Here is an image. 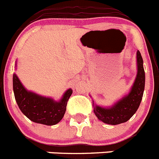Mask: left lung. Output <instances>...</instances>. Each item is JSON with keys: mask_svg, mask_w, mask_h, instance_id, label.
<instances>
[{"mask_svg": "<svg viewBox=\"0 0 159 159\" xmlns=\"http://www.w3.org/2000/svg\"><path fill=\"white\" fill-rule=\"evenodd\" d=\"M136 77L128 93L108 107L97 105L93 100V111L99 120L104 124L116 125L127 122L136 112L142 101L145 87L143 61L139 51L136 53Z\"/></svg>", "mask_w": 159, "mask_h": 159, "instance_id": "1", "label": "left lung"}]
</instances>
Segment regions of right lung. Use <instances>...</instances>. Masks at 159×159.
I'll return each mask as SVG.
<instances>
[{"label":"right lung","instance_id":"1","mask_svg":"<svg viewBox=\"0 0 159 159\" xmlns=\"http://www.w3.org/2000/svg\"><path fill=\"white\" fill-rule=\"evenodd\" d=\"M17 62L15 67L16 69ZM15 99L20 109L30 120L37 124L51 126L58 124L64 116L67 101L73 93L71 89L64 93L59 101L44 97L27 89L23 85L16 74L12 78Z\"/></svg>","mask_w":159,"mask_h":159}]
</instances>
